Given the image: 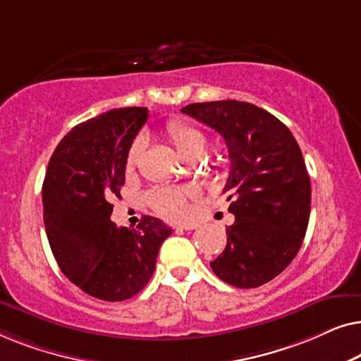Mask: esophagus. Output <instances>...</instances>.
I'll return each mask as SVG.
<instances>
[{
	"label": "esophagus",
	"mask_w": 361,
	"mask_h": 361,
	"mask_svg": "<svg viewBox=\"0 0 361 361\" xmlns=\"http://www.w3.org/2000/svg\"><path fill=\"white\" fill-rule=\"evenodd\" d=\"M197 228V224H180L176 226V230H195Z\"/></svg>",
	"instance_id": "obj_1"
}]
</instances>
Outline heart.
<instances>
[{"mask_svg":"<svg viewBox=\"0 0 361 361\" xmlns=\"http://www.w3.org/2000/svg\"><path fill=\"white\" fill-rule=\"evenodd\" d=\"M167 141L174 146L177 154L185 161H197L205 152L207 137L200 128L185 120H171L164 128ZM141 141H135L126 156V167L136 166L137 157L141 154ZM197 197L195 190L190 187H154L147 192L146 202L157 215L167 220L182 219L189 210L190 202Z\"/></svg>","mask_w":361,"mask_h":361,"instance_id":"obj_1","label":"heart"}]
</instances>
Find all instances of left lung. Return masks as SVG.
<instances>
[{"label": "left lung", "mask_w": 361, "mask_h": 361, "mask_svg": "<svg viewBox=\"0 0 361 361\" xmlns=\"http://www.w3.org/2000/svg\"><path fill=\"white\" fill-rule=\"evenodd\" d=\"M182 113L214 128L228 147L224 194L235 224L212 269L235 288L263 286L288 268L307 230L310 179L298 141L278 118L246 102L192 103Z\"/></svg>", "instance_id": "obj_1"}]
</instances>
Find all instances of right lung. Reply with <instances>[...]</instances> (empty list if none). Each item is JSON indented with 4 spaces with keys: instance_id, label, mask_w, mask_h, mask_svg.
Returning <instances> with one entry per match:
<instances>
[{
    "instance_id": "add662e5",
    "label": "right lung",
    "mask_w": 361,
    "mask_h": 361,
    "mask_svg": "<svg viewBox=\"0 0 361 361\" xmlns=\"http://www.w3.org/2000/svg\"><path fill=\"white\" fill-rule=\"evenodd\" d=\"M147 108L102 113L72 128L49 161L42 184L44 225L59 268L92 298L118 302L149 283L171 226L145 215L136 228L110 220L125 184L126 156Z\"/></svg>"
}]
</instances>
